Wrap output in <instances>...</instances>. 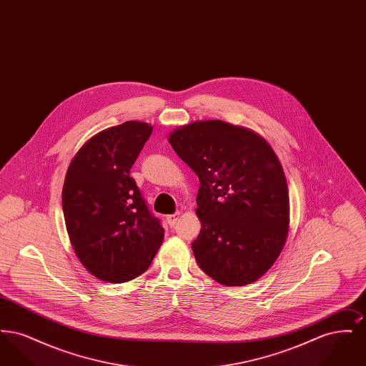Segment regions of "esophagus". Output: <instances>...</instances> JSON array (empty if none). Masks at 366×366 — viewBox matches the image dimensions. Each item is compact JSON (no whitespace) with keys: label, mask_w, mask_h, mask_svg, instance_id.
Instances as JSON below:
<instances>
[{"label":"esophagus","mask_w":366,"mask_h":366,"mask_svg":"<svg viewBox=\"0 0 366 366\" xmlns=\"http://www.w3.org/2000/svg\"><path fill=\"white\" fill-rule=\"evenodd\" d=\"M166 218H167L169 225H170V227H174L175 222H177V221H178V218H179V212H175V214H172V215H167Z\"/></svg>","instance_id":"obj_1"}]
</instances>
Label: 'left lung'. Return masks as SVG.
<instances>
[{"label":"left lung","mask_w":366,"mask_h":366,"mask_svg":"<svg viewBox=\"0 0 366 366\" xmlns=\"http://www.w3.org/2000/svg\"><path fill=\"white\" fill-rule=\"evenodd\" d=\"M169 142L199 177L202 230L192 243L211 279L242 287L264 274L285 244L290 196L279 159L257 133L222 121L193 122Z\"/></svg>","instance_id":"left-lung-1"}]
</instances>
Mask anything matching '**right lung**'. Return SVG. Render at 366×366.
<instances>
[{
	"label": "right lung",
	"mask_w": 366,
	"mask_h": 366,
	"mask_svg": "<svg viewBox=\"0 0 366 366\" xmlns=\"http://www.w3.org/2000/svg\"><path fill=\"white\" fill-rule=\"evenodd\" d=\"M152 133L124 122L84 144L67 170L63 212L76 257L97 279L126 282L157 255L164 229L145 203L130 169Z\"/></svg>",
	"instance_id": "1"
}]
</instances>
